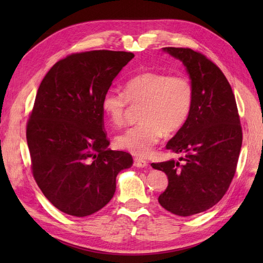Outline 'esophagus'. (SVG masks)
I'll return each mask as SVG.
<instances>
[{"label":"esophagus","instance_id":"34e87169","mask_svg":"<svg viewBox=\"0 0 263 263\" xmlns=\"http://www.w3.org/2000/svg\"><path fill=\"white\" fill-rule=\"evenodd\" d=\"M135 166L139 167V168H144V167L148 166V161L140 158V157H136L135 158Z\"/></svg>","mask_w":263,"mask_h":263}]
</instances>
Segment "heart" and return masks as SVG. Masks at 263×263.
<instances>
[{
    "label": "heart",
    "mask_w": 263,
    "mask_h": 263,
    "mask_svg": "<svg viewBox=\"0 0 263 263\" xmlns=\"http://www.w3.org/2000/svg\"><path fill=\"white\" fill-rule=\"evenodd\" d=\"M124 91H105L102 109L110 124L121 126L130 104L140 106V122L115 139L120 149L140 157L153 152L164 132L171 135L180 130L193 107V82L183 73L170 76L161 71H144L125 83Z\"/></svg>",
    "instance_id": "obj_1"
}]
</instances>
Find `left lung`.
I'll return each mask as SVG.
<instances>
[{"label":"left lung","instance_id":"1","mask_svg":"<svg viewBox=\"0 0 263 263\" xmlns=\"http://www.w3.org/2000/svg\"><path fill=\"white\" fill-rule=\"evenodd\" d=\"M180 60L194 86L193 107L166 149L183 154L180 161L153 163L168 177L158 202L187 217L219 202L235 175L242 147V127L232 87L218 66L191 48L164 47Z\"/></svg>","mask_w":263,"mask_h":263}]
</instances>
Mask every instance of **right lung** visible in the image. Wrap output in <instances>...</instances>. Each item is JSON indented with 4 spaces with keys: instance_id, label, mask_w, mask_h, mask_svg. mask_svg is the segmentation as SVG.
<instances>
[{
    "instance_id": "obj_1",
    "label": "right lung",
    "mask_w": 263,
    "mask_h": 263,
    "mask_svg": "<svg viewBox=\"0 0 263 263\" xmlns=\"http://www.w3.org/2000/svg\"><path fill=\"white\" fill-rule=\"evenodd\" d=\"M130 52L76 53L55 63L38 88L27 123L32 175L55 208L74 217L97 212L113 198L116 176L132 156L108 148L102 98Z\"/></svg>"
}]
</instances>
